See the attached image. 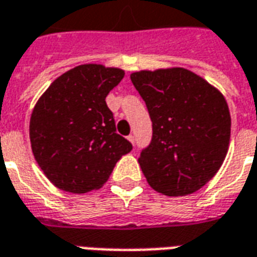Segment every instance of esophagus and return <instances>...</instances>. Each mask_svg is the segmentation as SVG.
<instances>
[{
    "label": "esophagus",
    "mask_w": 257,
    "mask_h": 257,
    "mask_svg": "<svg viewBox=\"0 0 257 257\" xmlns=\"http://www.w3.org/2000/svg\"><path fill=\"white\" fill-rule=\"evenodd\" d=\"M128 140L131 142V143H132V145H135V136H134V135H129Z\"/></svg>",
    "instance_id": "34e87169"
}]
</instances>
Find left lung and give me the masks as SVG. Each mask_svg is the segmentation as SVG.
<instances>
[{
	"instance_id": "1",
	"label": "left lung",
	"mask_w": 257,
	"mask_h": 257,
	"mask_svg": "<svg viewBox=\"0 0 257 257\" xmlns=\"http://www.w3.org/2000/svg\"><path fill=\"white\" fill-rule=\"evenodd\" d=\"M153 122L150 145L139 164L147 182L164 195L195 193L226 158L231 117L219 90L186 68L131 74Z\"/></svg>"
}]
</instances>
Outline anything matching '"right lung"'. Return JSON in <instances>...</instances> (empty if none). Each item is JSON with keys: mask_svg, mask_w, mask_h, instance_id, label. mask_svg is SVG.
Instances as JSON below:
<instances>
[{"mask_svg": "<svg viewBox=\"0 0 257 257\" xmlns=\"http://www.w3.org/2000/svg\"><path fill=\"white\" fill-rule=\"evenodd\" d=\"M123 70L82 64L53 81L30 118L33 154L58 189L84 194L100 189L132 143L117 134L106 96Z\"/></svg>", "mask_w": 257, "mask_h": 257, "instance_id": "obj_1", "label": "right lung"}]
</instances>
